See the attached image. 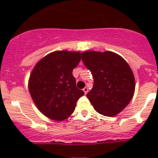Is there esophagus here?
I'll return each instance as SVG.
<instances>
[{
    "mask_svg": "<svg viewBox=\"0 0 158 158\" xmlns=\"http://www.w3.org/2000/svg\"><path fill=\"white\" fill-rule=\"evenodd\" d=\"M82 90H83V92H85V94H87V93H88V92H89V89H88V88H87V87H85V88L82 89Z\"/></svg>",
    "mask_w": 158,
    "mask_h": 158,
    "instance_id": "1",
    "label": "esophagus"
}]
</instances>
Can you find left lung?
<instances>
[{"label":"left lung","mask_w":158,"mask_h":158,"mask_svg":"<svg viewBox=\"0 0 158 158\" xmlns=\"http://www.w3.org/2000/svg\"><path fill=\"white\" fill-rule=\"evenodd\" d=\"M82 60L94 79L93 87L86 95L91 104L102 115L115 116L135 93V76L128 63L111 51H85Z\"/></svg>","instance_id":"1"}]
</instances>
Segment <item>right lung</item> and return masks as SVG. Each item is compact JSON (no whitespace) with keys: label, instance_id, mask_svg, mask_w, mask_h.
I'll return each instance as SVG.
<instances>
[{"label":"right lung","instance_id":"add662e5","mask_svg":"<svg viewBox=\"0 0 158 158\" xmlns=\"http://www.w3.org/2000/svg\"><path fill=\"white\" fill-rule=\"evenodd\" d=\"M81 56L79 52L55 51L41 59L32 70L28 82L32 99L40 112L52 120L60 122L69 117L84 95L73 76Z\"/></svg>","mask_w":158,"mask_h":158}]
</instances>
